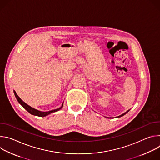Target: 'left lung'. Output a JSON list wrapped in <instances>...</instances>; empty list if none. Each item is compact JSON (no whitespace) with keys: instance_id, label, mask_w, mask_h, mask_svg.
<instances>
[{"instance_id":"obj_1","label":"left lung","mask_w":160,"mask_h":160,"mask_svg":"<svg viewBox=\"0 0 160 160\" xmlns=\"http://www.w3.org/2000/svg\"><path fill=\"white\" fill-rule=\"evenodd\" d=\"M130 111V109H129V110H128V111H126V112H124V113H123V114H122V115H120V116H118V118H119V117H123V115H125V114H126V113H127V112H128V111ZM111 118V117H110V118Z\"/></svg>"}]
</instances>
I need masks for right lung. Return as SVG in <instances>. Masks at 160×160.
Masks as SVG:
<instances>
[{"instance_id":"obj_1","label":"right lung","mask_w":160,"mask_h":160,"mask_svg":"<svg viewBox=\"0 0 160 160\" xmlns=\"http://www.w3.org/2000/svg\"><path fill=\"white\" fill-rule=\"evenodd\" d=\"M14 94L15 95V97L16 98V99L18 100V102L28 112H30V114H32V115H35V116H37V117H45L47 116L48 115H49V114L52 113V112H56L58 111H59V109H61L63 106V103L61 106V107H60L59 108H58V109H54V110H51V111H45V112H43V111H38L37 109H35L33 108H32L31 106H30L29 105H28L27 104H26L25 102L22 101L20 98L17 95L16 92H15V91L14 90Z\"/></svg>"}]
</instances>
